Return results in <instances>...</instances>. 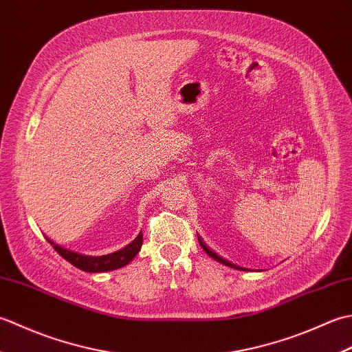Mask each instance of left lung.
<instances>
[{"instance_id": "8db88e82", "label": "left lung", "mask_w": 352, "mask_h": 352, "mask_svg": "<svg viewBox=\"0 0 352 352\" xmlns=\"http://www.w3.org/2000/svg\"><path fill=\"white\" fill-rule=\"evenodd\" d=\"M198 241H199V245L201 246H203V250L208 254V256H210V257H213L216 261H219V263H222V265H226V266H230V267H234V269H239V271H246V269H243V267H239V266H236V265H233V263H231V261H227L226 258H222V257H219L218 256V254H216L214 251H212L210 248H208V246L204 243V241H203V239H199L198 237Z\"/></svg>"}]
</instances>
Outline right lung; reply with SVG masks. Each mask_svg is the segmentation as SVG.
Segmentation results:
<instances>
[{"instance_id":"1","label":"right lung","mask_w":352,"mask_h":352,"mask_svg":"<svg viewBox=\"0 0 352 352\" xmlns=\"http://www.w3.org/2000/svg\"><path fill=\"white\" fill-rule=\"evenodd\" d=\"M142 233H139V236L134 239L131 243H129L125 246V248L119 250L116 252H111L107 254V256H101V257H91V256H83V254H78V252H74L69 250H65L62 246L56 245L54 242H51L48 239V242L52 245V248H54L60 256L68 260L71 265H74L76 267L81 269V271L85 272H106V271H113V269H119L125 265H129L130 261L138 256V252L140 251V246H142Z\"/></svg>"}]
</instances>
